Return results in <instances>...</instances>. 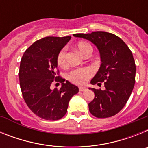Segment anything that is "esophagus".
I'll use <instances>...</instances> for the list:
<instances>
[{"label":"esophagus","mask_w":148,"mask_h":148,"mask_svg":"<svg viewBox=\"0 0 148 148\" xmlns=\"http://www.w3.org/2000/svg\"><path fill=\"white\" fill-rule=\"evenodd\" d=\"M86 90H87V87H79V90L80 91H84Z\"/></svg>","instance_id":"34e87169"}]
</instances>
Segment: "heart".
Wrapping results in <instances>:
<instances>
[{"label": "heart", "mask_w": 148, "mask_h": 148, "mask_svg": "<svg viewBox=\"0 0 148 148\" xmlns=\"http://www.w3.org/2000/svg\"><path fill=\"white\" fill-rule=\"evenodd\" d=\"M77 49L82 56H85L88 53H92V48L90 44L85 41H80L76 45ZM57 63L61 67L66 66V49H61L57 57ZM93 71L89 67L78 68L70 72L69 74V79L78 85H83L87 82L89 78L92 76Z\"/></svg>", "instance_id": "obj_1"}]
</instances>
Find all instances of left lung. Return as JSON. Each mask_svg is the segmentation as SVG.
Here are the masks:
<instances>
[{"instance_id": "8db88e82", "label": "left lung", "mask_w": 148, "mask_h": 148, "mask_svg": "<svg viewBox=\"0 0 148 148\" xmlns=\"http://www.w3.org/2000/svg\"><path fill=\"white\" fill-rule=\"evenodd\" d=\"M73 35L91 41L100 53L101 64L90 83L101 85L104 82L105 89L90 88L95 93L88 104L90 113L101 119L115 116L125 107L135 84L136 64L132 52L114 34L97 31Z\"/></svg>"}]
</instances>
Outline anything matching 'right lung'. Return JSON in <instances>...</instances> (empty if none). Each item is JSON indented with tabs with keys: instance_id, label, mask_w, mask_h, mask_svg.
<instances>
[{
	"instance_id": "obj_1",
	"label": "right lung",
	"mask_w": 148,
	"mask_h": 148,
	"mask_svg": "<svg viewBox=\"0 0 148 148\" xmlns=\"http://www.w3.org/2000/svg\"><path fill=\"white\" fill-rule=\"evenodd\" d=\"M71 39L45 37L36 40L24 52L21 61L19 80L26 104L36 116L46 120H58L66 113L69 101L78 92L75 85L58 75L57 57ZM54 82L60 90L50 89Z\"/></svg>"
}]
</instances>
